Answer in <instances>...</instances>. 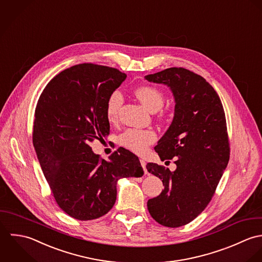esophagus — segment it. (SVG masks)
<instances>
[{
    "mask_svg": "<svg viewBox=\"0 0 262 262\" xmlns=\"http://www.w3.org/2000/svg\"><path fill=\"white\" fill-rule=\"evenodd\" d=\"M140 162H141V165H142V167H143V169H144V171H145V173H147V169H146V162L144 161V160H140Z\"/></svg>",
    "mask_w": 262,
    "mask_h": 262,
    "instance_id": "34e87169",
    "label": "esophagus"
}]
</instances>
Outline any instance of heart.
I'll use <instances>...</instances> for the list:
<instances>
[{
  "mask_svg": "<svg viewBox=\"0 0 262 262\" xmlns=\"http://www.w3.org/2000/svg\"><path fill=\"white\" fill-rule=\"evenodd\" d=\"M135 94L143 105L152 112H156L159 109H161L165 101L164 93L155 86H141L136 89ZM122 103L123 97L119 91H113L109 95L106 101L105 113L107 119L110 122H113L117 119ZM165 115L166 111L160 110V116L164 117ZM155 140L156 135L153 130L128 128L119 136L118 143L119 145L132 152H135L137 154H143L147 151L148 146L151 145Z\"/></svg>",
  "mask_w": 262,
  "mask_h": 262,
  "instance_id": "obj_1",
  "label": "heart"
}]
</instances>
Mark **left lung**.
<instances>
[{"mask_svg": "<svg viewBox=\"0 0 262 262\" xmlns=\"http://www.w3.org/2000/svg\"><path fill=\"white\" fill-rule=\"evenodd\" d=\"M170 87L175 98L174 118L155 151L164 160L175 159L171 172L156 163L147 170L162 179L164 190L148 201L160 225L184 226L209 205L230 159L224 107L215 90L202 76L184 68H169L146 76Z\"/></svg>", "mask_w": 262, "mask_h": 262, "instance_id": "8db88e82", "label": "left lung"}]
</instances>
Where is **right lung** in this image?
Returning a JSON list of instances; mask_svg holds the SVG:
<instances>
[{
    "instance_id": "1",
    "label": "right lung",
    "mask_w": 262,
    "mask_h": 262,
    "mask_svg": "<svg viewBox=\"0 0 262 262\" xmlns=\"http://www.w3.org/2000/svg\"><path fill=\"white\" fill-rule=\"evenodd\" d=\"M126 75L95 63L63 70L49 82L35 108L33 146L57 206L80 221L98 219L116 201V182L141 177L135 154L118 149L109 161L90 144L109 135L105 106Z\"/></svg>"
}]
</instances>
